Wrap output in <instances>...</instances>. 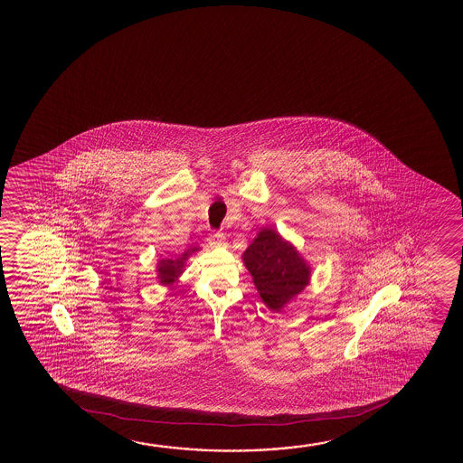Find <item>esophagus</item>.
<instances>
[{
	"instance_id": "1",
	"label": "esophagus",
	"mask_w": 463,
	"mask_h": 463,
	"mask_svg": "<svg viewBox=\"0 0 463 463\" xmlns=\"http://www.w3.org/2000/svg\"><path fill=\"white\" fill-rule=\"evenodd\" d=\"M209 243L212 247L226 248L228 247V241H226V235L222 232H215L209 237Z\"/></svg>"
}]
</instances>
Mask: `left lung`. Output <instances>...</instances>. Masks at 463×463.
<instances>
[{"mask_svg": "<svg viewBox=\"0 0 463 463\" xmlns=\"http://www.w3.org/2000/svg\"><path fill=\"white\" fill-rule=\"evenodd\" d=\"M241 260L270 310H281L310 283L307 260L273 229L260 231Z\"/></svg>", "mask_w": 463, "mask_h": 463, "instance_id": "1", "label": "left lung"}]
</instances>
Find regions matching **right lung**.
<instances>
[{"instance_id":"obj_1","label":"right lung","mask_w":463,"mask_h":463,"mask_svg":"<svg viewBox=\"0 0 463 463\" xmlns=\"http://www.w3.org/2000/svg\"><path fill=\"white\" fill-rule=\"evenodd\" d=\"M199 248H190L184 253L180 254L177 260H161L156 264V272H158L159 283L161 285H174L177 281L180 273L184 272V260L190 258L191 254L197 251Z\"/></svg>"}]
</instances>
